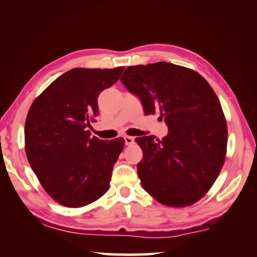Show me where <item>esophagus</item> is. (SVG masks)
Returning a JSON list of instances; mask_svg holds the SVG:
<instances>
[{
  "instance_id": "esophagus-1",
  "label": "esophagus",
  "mask_w": 257,
  "mask_h": 257,
  "mask_svg": "<svg viewBox=\"0 0 257 257\" xmlns=\"http://www.w3.org/2000/svg\"><path fill=\"white\" fill-rule=\"evenodd\" d=\"M124 140H125V145L126 146H131V145H133L134 143V138H132V137H124Z\"/></svg>"
}]
</instances>
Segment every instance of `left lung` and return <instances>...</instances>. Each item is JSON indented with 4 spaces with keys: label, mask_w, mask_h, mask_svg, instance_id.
Masks as SVG:
<instances>
[{
    "label": "left lung",
    "mask_w": 257,
    "mask_h": 257,
    "mask_svg": "<svg viewBox=\"0 0 257 257\" xmlns=\"http://www.w3.org/2000/svg\"><path fill=\"white\" fill-rule=\"evenodd\" d=\"M140 99L145 114H160L168 126L163 140L137 138L143 157L141 185L168 206L191 205L217 179L227 150V123L213 89L197 72L158 62L128 66L120 76Z\"/></svg>",
    "instance_id": "1"
}]
</instances>
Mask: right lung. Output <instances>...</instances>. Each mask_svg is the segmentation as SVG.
<instances>
[{"label": "right lung", "instance_id": "add662e5", "mask_svg": "<svg viewBox=\"0 0 257 257\" xmlns=\"http://www.w3.org/2000/svg\"><path fill=\"white\" fill-rule=\"evenodd\" d=\"M124 67L72 69L53 81L33 102L25 125L26 155L31 169L54 201L81 208L109 188L112 167L124 139L90 138L98 116V97Z\"/></svg>", "mask_w": 257, "mask_h": 257}]
</instances>
